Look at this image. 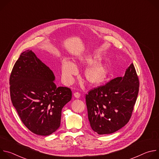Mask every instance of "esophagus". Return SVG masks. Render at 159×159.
I'll return each mask as SVG.
<instances>
[{
  "label": "esophagus",
  "instance_id": "obj_1",
  "mask_svg": "<svg viewBox=\"0 0 159 159\" xmlns=\"http://www.w3.org/2000/svg\"><path fill=\"white\" fill-rule=\"evenodd\" d=\"M74 97L76 98H79L80 96V93H75L74 94Z\"/></svg>",
  "mask_w": 159,
  "mask_h": 159
}]
</instances>
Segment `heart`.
Masks as SVG:
<instances>
[{
    "mask_svg": "<svg viewBox=\"0 0 159 159\" xmlns=\"http://www.w3.org/2000/svg\"><path fill=\"white\" fill-rule=\"evenodd\" d=\"M100 58L98 56L81 58L80 63L85 65H92L86 70L85 77L87 82L91 85L101 84L107 76L108 68L106 65L98 64ZM76 65L72 61L64 59L61 61V75L63 81L70 84L74 81V76L77 74Z\"/></svg>",
    "mask_w": 159,
    "mask_h": 159,
    "instance_id": "b5f03b06",
    "label": "heart"
}]
</instances>
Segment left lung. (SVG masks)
Returning <instances> with one entry per match:
<instances>
[{"instance_id":"left-lung-1","label":"left lung","mask_w":159,"mask_h":159,"mask_svg":"<svg viewBox=\"0 0 159 159\" xmlns=\"http://www.w3.org/2000/svg\"><path fill=\"white\" fill-rule=\"evenodd\" d=\"M139 85V77L131 63L124 77L90 90L85 101L93 130L99 134H111L126 125L131 117Z\"/></svg>"}]
</instances>
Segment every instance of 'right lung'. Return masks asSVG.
Segmentation results:
<instances>
[{
    "label": "right lung",
    "mask_w": 159,
    "mask_h": 159,
    "mask_svg": "<svg viewBox=\"0 0 159 159\" xmlns=\"http://www.w3.org/2000/svg\"><path fill=\"white\" fill-rule=\"evenodd\" d=\"M53 72L31 50L22 53L9 79L12 103L22 122L34 134L47 136L60 126L61 109L72 90L57 87Z\"/></svg>",
    "instance_id": "1"
}]
</instances>
